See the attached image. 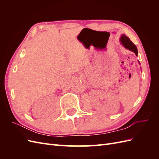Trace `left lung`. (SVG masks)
Segmentation results:
<instances>
[{
  "instance_id": "obj_1",
  "label": "left lung",
  "mask_w": 159,
  "mask_h": 159,
  "mask_svg": "<svg viewBox=\"0 0 159 159\" xmlns=\"http://www.w3.org/2000/svg\"><path fill=\"white\" fill-rule=\"evenodd\" d=\"M119 40H120V42H121V44L126 49L131 52H133L137 56H138V50L136 46L133 44L127 36H126L125 34H122L121 36V38H120ZM138 62L139 64H140L139 61H138Z\"/></svg>"
}]
</instances>
